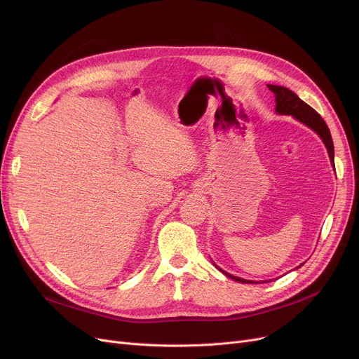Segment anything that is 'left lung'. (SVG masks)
<instances>
[{"label":"left lung","mask_w":359,"mask_h":359,"mask_svg":"<svg viewBox=\"0 0 359 359\" xmlns=\"http://www.w3.org/2000/svg\"><path fill=\"white\" fill-rule=\"evenodd\" d=\"M269 90L275 94V100H276V111L279 115H292L297 121L303 122L304 125H307L309 128H311L316 134L323 140L327 153L330 157V161L333 164L334 160V149H333V141H332V135L330 130L326 125V122L323 121V118L318 115V113L310 107L306 102L301 100L294 91H291L287 87H280V86H268ZM299 268V266H298ZM219 269V268H218ZM225 276H229L237 282H243V284H253L255 280H248V279H241L238 276H233L227 272H224L222 269H219Z\"/></svg>","instance_id":"left-lung-1"}]
</instances>
